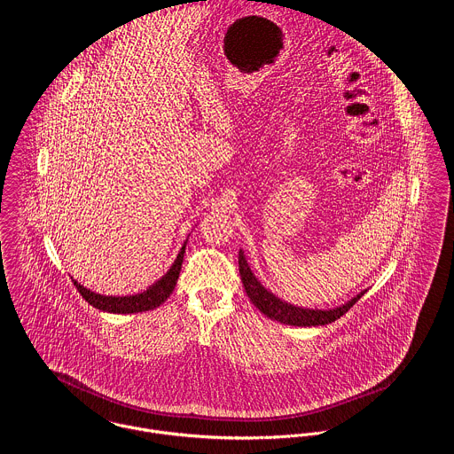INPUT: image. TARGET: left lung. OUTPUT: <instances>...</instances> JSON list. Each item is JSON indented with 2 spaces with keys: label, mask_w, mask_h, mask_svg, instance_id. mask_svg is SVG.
<instances>
[{
  "label": "left lung",
  "mask_w": 454,
  "mask_h": 454,
  "mask_svg": "<svg viewBox=\"0 0 454 454\" xmlns=\"http://www.w3.org/2000/svg\"><path fill=\"white\" fill-rule=\"evenodd\" d=\"M239 270H240V277L244 283L245 292L248 295V299L252 301V304L261 311L266 314L271 319H277L283 325H292V326H319V325H328L333 323L335 319H339L340 316L349 311L350 308L364 295V292H361L359 295H356L354 299H350L348 304L335 308V309H328V311H321V309H302L297 306H292L288 302H283L277 295H273L270 290H266L257 278L254 277V273L250 271L247 261H245L244 252L240 250L239 254Z\"/></svg>",
  "instance_id": "1"
}]
</instances>
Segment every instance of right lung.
<instances>
[{"label":"right lung","instance_id":"obj_1","mask_svg":"<svg viewBox=\"0 0 454 454\" xmlns=\"http://www.w3.org/2000/svg\"><path fill=\"white\" fill-rule=\"evenodd\" d=\"M184 248L186 242L181 247L177 257H176L175 264L171 266V270L162 277L157 279L152 286H148L145 292L137 294V295H126V297H112V295H100L95 294L88 288H84L82 285H79L75 279L74 285L79 290V294L82 295V299L91 304L93 308L106 311V313L129 314L143 313V311H150L159 308L175 290L176 281L181 271V264H183V255H184Z\"/></svg>","mask_w":454,"mask_h":454}]
</instances>
